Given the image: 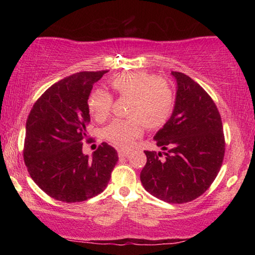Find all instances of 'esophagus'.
I'll return each mask as SVG.
<instances>
[{
	"label": "esophagus",
	"mask_w": 255,
	"mask_h": 255,
	"mask_svg": "<svg viewBox=\"0 0 255 255\" xmlns=\"http://www.w3.org/2000/svg\"><path fill=\"white\" fill-rule=\"evenodd\" d=\"M130 154L131 153L128 151H123V149H120V151H118V156H120V158H128Z\"/></svg>",
	"instance_id": "esophagus-1"
}]
</instances>
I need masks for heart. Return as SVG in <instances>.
<instances>
[{
	"instance_id": "obj_1",
	"label": "heart",
	"mask_w": 255,
	"mask_h": 255,
	"mask_svg": "<svg viewBox=\"0 0 255 255\" xmlns=\"http://www.w3.org/2000/svg\"><path fill=\"white\" fill-rule=\"evenodd\" d=\"M109 86L122 99H128V120H116L104 128V137L121 148L131 147L142 133V127H162L172 115L175 94L168 81L146 72H125L113 76ZM113 96L102 89L92 93L88 109L96 121L110 115Z\"/></svg>"
}]
</instances>
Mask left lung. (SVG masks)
<instances>
[{
    "mask_svg": "<svg viewBox=\"0 0 255 255\" xmlns=\"http://www.w3.org/2000/svg\"><path fill=\"white\" fill-rule=\"evenodd\" d=\"M170 74L176 80L175 104L154 135L163 152L145 151L147 161L140 181L154 197L181 204L201 196L214 182L224 159L225 140L221 115L208 93L183 73Z\"/></svg>",
    "mask_w": 255,
    "mask_h": 255,
    "instance_id": "8db88e82",
    "label": "left lung"
}]
</instances>
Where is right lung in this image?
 Instances as JSON below:
<instances>
[{"mask_svg":"<svg viewBox=\"0 0 255 255\" xmlns=\"http://www.w3.org/2000/svg\"><path fill=\"white\" fill-rule=\"evenodd\" d=\"M107 72H80L60 80L37 100L27 117L24 162L37 186L54 200L73 203L101 194L118 161L116 149L107 142L92 158L82 153L90 92Z\"/></svg>","mask_w":255,"mask_h":255,"instance_id":"right-lung-1","label":"right lung"}]
</instances>
